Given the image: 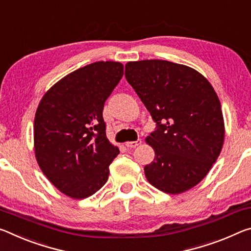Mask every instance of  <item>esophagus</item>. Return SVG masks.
Segmentation results:
<instances>
[{"label":"esophagus","mask_w":251,"mask_h":251,"mask_svg":"<svg viewBox=\"0 0 251 251\" xmlns=\"http://www.w3.org/2000/svg\"><path fill=\"white\" fill-rule=\"evenodd\" d=\"M140 143H141V140H140V139H138L137 141H128V142H126V147L128 148V149H132V148L138 147L139 145H140Z\"/></svg>","instance_id":"1"}]
</instances>
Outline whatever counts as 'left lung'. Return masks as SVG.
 I'll list each match as a JSON object with an SVG mask.
<instances>
[{"label": "left lung", "instance_id": "1", "mask_svg": "<svg viewBox=\"0 0 251 251\" xmlns=\"http://www.w3.org/2000/svg\"><path fill=\"white\" fill-rule=\"evenodd\" d=\"M125 75L157 123L146 139L155 153L145 167L147 180L171 195L194 188L224 145L223 111L212 85L195 69L163 60L128 62Z\"/></svg>", "mask_w": 251, "mask_h": 251}]
</instances>
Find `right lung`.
Returning <instances> with one entry per match:
<instances>
[{"instance_id":"add662e5","label":"right lung","mask_w":251,"mask_h":251,"mask_svg":"<svg viewBox=\"0 0 251 251\" xmlns=\"http://www.w3.org/2000/svg\"><path fill=\"white\" fill-rule=\"evenodd\" d=\"M122 75L120 62H94L65 75L41 99L33 126L36 161L70 198L100 190L120 152L106 138L102 111Z\"/></svg>"}]
</instances>
